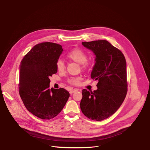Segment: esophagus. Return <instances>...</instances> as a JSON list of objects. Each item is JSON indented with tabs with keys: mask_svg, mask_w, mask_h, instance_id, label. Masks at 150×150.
<instances>
[{
	"mask_svg": "<svg viewBox=\"0 0 150 150\" xmlns=\"http://www.w3.org/2000/svg\"><path fill=\"white\" fill-rule=\"evenodd\" d=\"M77 91H78V89H76V88H74V89H71L69 91V93H71V94H72V93H75V92H77Z\"/></svg>",
	"mask_w": 150,
	"mask_h": 150,
	"instance_id": "esophagus-1",
	"label": "esophagus"
}]
</instances>
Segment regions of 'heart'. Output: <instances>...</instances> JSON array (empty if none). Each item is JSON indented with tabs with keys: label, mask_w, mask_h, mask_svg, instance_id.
I'll list each match as a JSON object with an SVG mask.
<instances>
[{
	"label": "heart",
	"mask_w": 150,
	"mask_h": 150,
	"mask_svg": "<svg viewBox=\"0 0 150 150\" xmlns=\"http://www.w3.org/2000/svg\"><path fill=\"white\" fill-rule=\"evenodd\" d=\"M67 58L70 60H72L75 63H77L79 64H81L82 68L86 69L87 67V64L86 63L87 60V55L86 53L83 51L82 49L79 48H75L71 51L69 52L66 55ZM56 67L57 71L59 72H62L65 69V65L63 61L59 60L57 62L56 64ZM81 80V77H73L70 79L68 81L69 83L73 85H78L80 83Z\"/></svg>",
	"instance_id": "b5f03b06"
}]
</instances>
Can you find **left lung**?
I'll return each instance as SVG.
<instances>
[{
    "label": "left lung",
    "mask_w": 150,
    "mask_h": 150,
    "mask_svg": "<svg viewBox=\"0 0 150 150\" xmlns=\"http://www.w3.org/2000/svg\"><path fill=\"white\" fill-rule=\"evenodd\" d=\"M82 45L95 55L91 78L98 83L93 92L83 90L80 108L88 118L103 121L117 110L126 96L125 58L120 50L105 40L84 42Z\"/></svg>",
    "instance_id": "left-lung-1"
}]
</instances>
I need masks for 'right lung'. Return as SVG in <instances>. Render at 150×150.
<instances>
[{
    "instance_id": "right-lung-1",
    "label": "right lung",
    "mask_w": 150,
    "mask_h": 150,
    "mask_svg": "<svg viewBox=\"0 0 150 150\" xmlns=\"http://www.w3.org/2000/svg\"><path fill=\"white\" fill-rule=\"evenodd\" d=\"M63 51L60 45L39 43L20 65V96L28 110L42 119H51L60 113L70 96L63 88H49V77L57 72L56 64Z\"/></svg>"
}]
</instances>
